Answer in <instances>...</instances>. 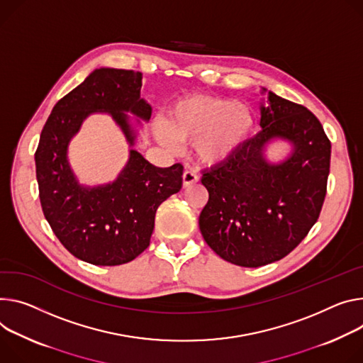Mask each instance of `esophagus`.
<instances>
[{"mask_svg": "<svg viewBox=\"0 0 363 363\" xmlns=\"http://www.w3.org/2000/svg\"><path fill=\"white\" fill-rule=\"evenodd\" d=\"M199 181H200V177H199V174L194 172V171H185L184 175H182L184 186H189L192 184H196Z\"/></svg>", "mask_w": 363, "mask_h": 363, "instance_id": "1", "label": "esophagus"}]
</instances>
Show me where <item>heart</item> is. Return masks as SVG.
Returning <instances> with one entry per match:
<instances>
[{
	"label": "heart",
	"mask_w": 363,
	"mask_h": 363,
	"mask_svg": "<svg viewBox=\"0 0 363 363\" xmlns=\"http://www.w3.org/2000/svg\"><path fill=\"white\" fill-rule=\"evenodd\" d=\"M256 117L243 103L228 98L192 95L178 101L167 118L171 135L160 133V142L174 147L175 139L195 140L194 150L207 164L228 160L242 150L253 136Z\"/></svg>",
	"instance_id": "b5f03b06"
}]
</instances>
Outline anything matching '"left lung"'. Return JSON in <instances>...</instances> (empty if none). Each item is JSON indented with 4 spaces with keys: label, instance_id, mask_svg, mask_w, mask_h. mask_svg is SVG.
I'll list each match as a JSON object with an SVG mask.
<instances>
[{
    "label": "left lung",
    "instance_id": "8db88e82",
    "mask_svg": "<svg viewBox=\"0 0 363 363\" xmlns=\"http://www.w3.org/2000/svg\"><path fill=\"white\" fill-rule=\"evenodd\" d=\"M268 101L259 133L201 178L208 191L201 235L220 257L245 268L277 262L301 243L320 216L330 172L332 145L318 118L271 91ZM274 137L294 146L278 165L262 157Z\"/></svg>",
    "mask_w": 363,
    "mask_h": 363
}]
</instances>
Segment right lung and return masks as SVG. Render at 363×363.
I'll return each mask as SVG.
<instances>
[{
    "mask_svg": "<svg viewBox=\"0 0 363 363\" xmlns=\"http://www.w3.org/2000/svg\"><path fill=\"white\" fill-rule=\"evenodd\" d=\"M142 74L101 68L53 107L35 153L43 214L55 236L75 257L98 267L123 265L150 243L157 207L182 186L184 167L157 168L131 149L118 178L108 185H78L67 159L71 138L86 116L107 111L130 145L136 135L124 111L145 120L152 108L140 98Z\"/></svg>",
    "mask_w": 363,
    "mask_h": 363,
    "instance_id": "obj_1",
    "label": "right lung"
}]
</instances>
